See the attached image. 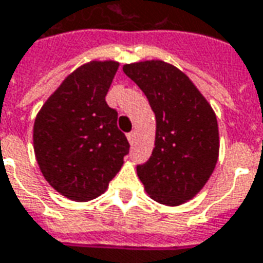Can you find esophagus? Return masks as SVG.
<instances>
[{
	"mask_svg": "<svg viewBox=\"0 0 263 263\" xmlns=\"http://www.w3.org/2000/svg\"><path fill=\"white\" fill-rule=\"evenodd\" d=\"M127 140H128V143H130V144H133V143H135V140H136V132H132V133H128V135H127Z\"/></svg>",
	"mask_w": 263,
	"mask_h": 263,
	"instance_id": "obj_1",
	"label": "esophagus"
}]
</instances>
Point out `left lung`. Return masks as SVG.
I'll return each instance as SVG.
<instances>
[{"label": "left lung", "mask_w": 263, "mask_h": 263, "mask_svg": "<svg viewBox=\"0 0 263 263\" xmlns=\"http://www.w3.org/2000/svg\"><path fill=\"white\" fill-rule=\"evenodd\" d=\"M156 116L155 147L137 176L153 200L179 206L203 189L219 157L216 114L186 74L162 60L124 64Z\"/></svg>", "instance_id": "obj_1"}]
</instances>
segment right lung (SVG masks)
<instances>
[{"label":"right lung","instance_id":"1","mask_svg":"<svg viewBox=\"0 0 263 263\" xmlns=\"http://www.w3.org/2000/svg\"><path fill=\"white\" fill-rule=\"evenodd\" d=\"M119 63L88 61L47 99L32 127L38 167L52 189L73 202L103 195L128 153L117 111L106 103Z\"/></svg>","mask_w":263,"mask_h":263}]
</instances>
